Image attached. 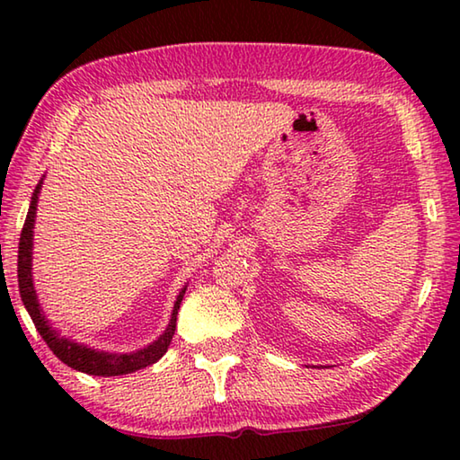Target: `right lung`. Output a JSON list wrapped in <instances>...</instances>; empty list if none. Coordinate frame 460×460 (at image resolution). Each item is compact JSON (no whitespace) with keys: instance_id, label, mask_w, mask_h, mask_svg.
Returning <instances> with one entry per match:
<instances>
[{"instance_id":"1","label":"right lung","mask_w":460,"mask_h":460,"mask_svg":"<svg viewBox=\"0 0 460 460\" xmlns=\"http://www.w3.org/2000/svg\"><path fill=\"white\" fill-rule=\"evenodd\" d=\"M42 182L36 186L32 194V200H30V208L26 215L24 229H22L20 235V247H18V284H20V294L22 302L28 310V314L32 316L36 324V331L40 332L46 345L50 347V351L58 357L62 363H66L68 367L76 371L89 373V376H126V373H134L137 369H144L147 365H152L160 359L162 355L168 351L170 341L174 337L176 331V314L178 308H181V302L184 298L186 288H182L181 294H178L176 305L172 310V318H170L168 329L164 334H160L158 341H154L152 345H147L139 351L134 353H105V351H95V349H89L84 345H79L66 337H60V334L52 329L50 323L46 321L40 305H38V296L32 284V245H34V219H36V207H38V194H40Z\"/></svg>"}]
</instances>
